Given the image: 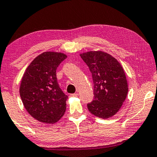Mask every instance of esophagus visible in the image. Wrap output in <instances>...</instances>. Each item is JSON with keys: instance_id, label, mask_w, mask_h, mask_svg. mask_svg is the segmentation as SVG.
Here are the masks:
<instances>
[{"instance_id": "esophagus-1", "label": "esophagus", "mask_w": 157, "mask_h": 157, "mask_svg": "<svg viewBox=\"0 0 157 157\" xmlns=\"http://www.w3.org/2000/svg\"><path fill=\"white\" fill-rule=\"evenodd\" d=\"M71 96V97H78V94H71V96Z\"/></svg>"}]
</instances>
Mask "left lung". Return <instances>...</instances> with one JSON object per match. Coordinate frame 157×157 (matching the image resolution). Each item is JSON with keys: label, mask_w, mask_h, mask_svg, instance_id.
Wrapping results in <instances>:
<instances>
[{"label": "left lung", "mask_w": 157, "mask_h": 157, "mask_svg": "<svg viewBox=\"0 0 157 157\" xmlns=\"http://www.w3.org/2000/svg\"><path fill=\"white\" fill-rule=\"evenodd\" d=\"M90 70L94 82L93 101L87 104L91 114L102 119L114 115L121 108L128 93L124 71L115 58L102 51L80 54Z\"/></svg>", "instance_id": "obj_1"}]
</instances>
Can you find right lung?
<instances>
[{"instance_id":"add662e5","label":"right lung","mask_w":157,"mask_h":157,"mask_svg":"<svg viewBox=\"0 0 157 157\" xmlns=\"http://www.w3.org/2000/svg\"><path fill=\"white\" fill-rule=\"evenodd\" d=\"M61 52H45L27 67L19 93L24 108L37 120L47 124L58 121L65 113L68 96L59 87L56 69L66 59Z\"/></svg>"}]
</instances>
